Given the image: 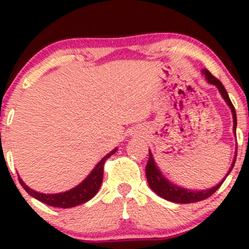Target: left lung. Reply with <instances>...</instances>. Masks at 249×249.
I'll return each instance as SVG.
<instances>
[{"label":"left lung","mask_w":249,"mask_h":249,"mask_svg":"<svg viewBox=\"0 0 249 249\" xmlns=\"http://www.w3.org/2000/svg\"><path fill=\"white\" fill-rule=\"evenodd\" d=\"M202 74L206 77V80L211 84L215 85L219 90L220 95L223 96V99L225 100V102L228 104V106L230 107L232 113V119H233V134L236 135V125H237V119H236V112H235V107L231 104L229 99V95H228L227 90H225L224 85L219 82L210 71L207 70H202ZM236 154L235 153V158H233V161L231 164V167L230 170L228 171V175L231 172L233 165H235L236 161ZM228 175L225 176V178L228 177ZM145 176H147V180H148V184H149L150 189L153 190L154 193H157L160 197L162 199L167 200V201H172L176 203H193V202H197V201H202V200L207 199L210 197L211 195L214 194L218 189H219L220 185L223 184V182L225 180H222V182L218 183L215 187L210 188L207 190H192V189H185V188L182 187H178V185L172 184L170 180H167L166 178L162 176L161 171L159 170V167L155 165L154 159H153V155L152 153L149 152V159H148L147 162V166H145Z\"/></svg>","instance_id":"8db88e82"}]
</instances>
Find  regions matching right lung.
<instances>
[{"label":"right lung","mask_w":249,"mask_h":249,"mask_svg":"<svg viewBox=\"0 0 249 249\" xmlns=\"http://www.w3.org/2000/svg\"><path fill=\"white\" fill-rule=\"evenodd\" d=\"M115 152H117V148L113 149L110 153H108L106 157L102 158L101 161L95 166V169L90 172V175L88 176L80 184H78L77 187L73 188V189L67 190V192L57 193V194H43V193H38L36 192V190L27 187L20 177L19 183L32 197L37 199L38 201L46 203V205L60 208L74 207V206L82 205V203L89 201L90 199H92V197L96 195L100 187H101L102 178H104L105 162H106V160L108 159L110 155L114 154Z\"/></svg>","instance_id":"obj_1"}]
</instances>
